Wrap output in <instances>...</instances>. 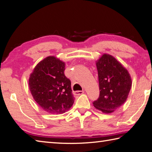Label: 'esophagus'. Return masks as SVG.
<instances>
[{"label": "esophagus", "instance_id": "esophagus-1", "mask_svg": "<svg viewBox=\"0 0 152 152\" xmlns=\"http://www.w3.org/2000/svg\"><path fill=\"white\" fill-rule=\"evenodd\" d=\"M84 91H74V95H75V96H80V95L84 94Z\"/></svg>", "mask_w": 152, "mask_h": 152}]
</instances>
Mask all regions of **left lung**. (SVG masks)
Masks as SVG:
<instances>
[{
    "label": "left lung",
    "instance_id": "1",
    "mask_svg": "<svg viewBox=\"0 0 152 152\" xmlns=\"http://www.w3.org/2000/svg\"><path fill=\"white\" fill-rule=\"evenodd\" d=\"M99 84V97L93 103L104 113H111L126 102L132 87L130 74L113 56L103 54L96 62Z\"/></svg>",
    "mask_w": 152,
    "mask_h": 152
}]
</instances>
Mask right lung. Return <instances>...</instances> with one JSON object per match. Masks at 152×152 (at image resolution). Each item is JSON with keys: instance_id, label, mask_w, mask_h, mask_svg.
I'll list each match as a JSON object with an SVG mask.
<instances>
[{"instance_id": "obj_1", "label": "right lung", "mask_w": 152, "mask_h": 152, "mask_svg": "<svg viewBox=\"0 0 152 152\" xmlns=\"http://www.w3.org/2000/svg\"><path fill=\"white\" fill-rule=\"evenodd\" d=\"M65 65L60 59L49 56L39 62L29 76L32 96L48 113L62 114L74 103L71 82L64 73Z\"/></svg>"}]
</instances>
